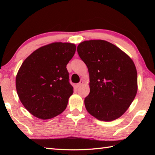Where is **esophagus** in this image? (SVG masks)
<instances>
[{"label":"esophagus","instance_id":"1","mask_svg":"<svg viewBox=\"0 0 155 155\" xmlns=\"http://www.w3.org/2000/svg\"><path fill=\"white\" fill-rule=\"evenodd\" d=\"M83 81H81L79 83L77 84V87H81V85H83Z\"/></svg>","mask_w":155,"mask_h":155}]
</instances>
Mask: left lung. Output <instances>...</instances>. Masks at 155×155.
<instances>
[{
  "label": "left lung",
  "instance_id": "obj_1",
  "mask_svg": "<svg viewBox=\"0 0 155 155\" xmlns=\"http://www.w3.org/2000/svg\"><path fill=\"white\" fill-rule=\"evenodd\" d=\"M77 51L90 75V91L84 101L87 112L101 121L119 118L137 92L134 62L118 47L102 40L83 41Z\"/></svg>",
  "mask_w": 155,
  "mask_h": 155
}]
</instances>
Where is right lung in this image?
I'll list each match as a JSON object with an SVG mask.
<instances>
[{
  "mask_svg": "<svg viewBox=\"0 0 155 155\" xmlns=\"http://www.w3.org/2000/svg\"><path fill=\"white\" fill-rule=\"evenodd\" d=\"M75 51L74 44L53 42L35 50L23 61L15 77V87L31 114L48 120L66 108L73 94L66 65Z\"/></svg>",
  "mask_w": 155,
  "mask_h": 155,
  "instance_id": "right-lung-1",
  "label": "right lung"
}]
</instances>
